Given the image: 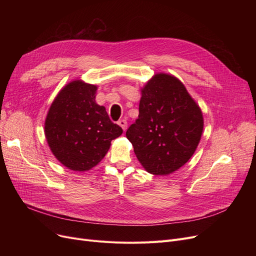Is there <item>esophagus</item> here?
I'll use <instances>...</instances> for the list:
<instances>
[{"mask_svg":"<svg viewBox=\"0 0 256 256\" xmlns=\"http://www.w3.org/2000/svg\"><path fill=\"white\" fill-rule=\"evenodd\" d=\"M118 124L122 128V130H126V128H128V124H126V119H121L119 122H118Z\"/></svg>","mask_w":256,"mask_h":256,"instance_id":"esophagus-1","label":"esophagus"}]
</instances>
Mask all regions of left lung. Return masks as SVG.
<instances>
[{"label":"left lung","mask_w":256,"mask_h":256,"mask_svg":"<svg viewBox=\"0 0 256 256\" xmlns=\"http://www.w3.org/2000/svg\"><path fill=\"white\" fill-rule=\"evenodd\" d=\"M204 124L199 104L180 80L158 72L141 88L139 117L126 138L147 172L169 176L194 154Z\"/></svg>","instance_id":"8db88e82"}]
</instances>
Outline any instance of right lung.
<instances>
[{"mask_svg": "<svg viewBox=\"0 0 256 256\" xmlns=\"http://www.w3.org/2000/svg\"><path fill=\"white\" fill-rule=\"evenodd\" d=\"M98 86L74 80L54 98L44 121V135L52 154L72 171L96 167L122 134L106 108L96 102Z\"/></svg>", "mask_w": 256, "mask_h": 256, "instance_id": "obj_1", "label": "right lung"}]
</instances>
